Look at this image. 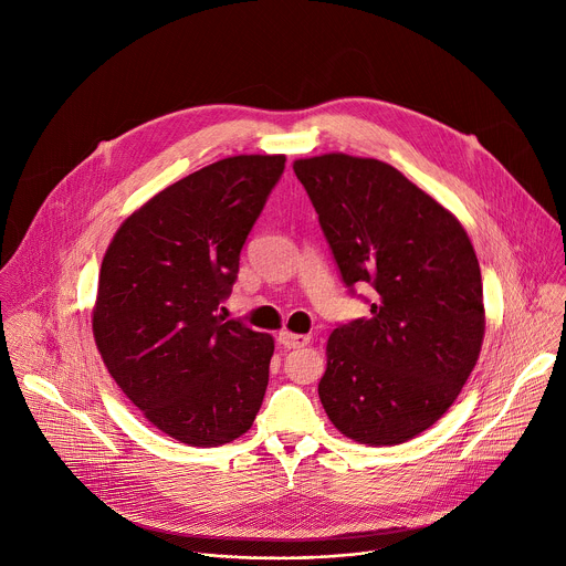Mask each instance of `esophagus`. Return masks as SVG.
I'll return each instance as SVG.
<instances>
[{
  "label": "esophagus",
  "instance_id": "34e87169",
  "mask_svg": "<svg viewBox=\"0 0 566 566\" xmlns=\"http://www.w3.org/2000/svg\"><path fill=\"white\" fill-rule=\"evenodd\" d=\"M280 345L282 347H286V349H297V347H304V345H308V336H300V334H291V332H282L280 334Z\"/></svg>",
  "mask_w": 566,
  "mask_h": 566
}]
</instances>
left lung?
<instances>
[{
  "instance_id": "obj_1",
  "label": "left lung",
  "mask_w": 566,
  "mask_h": 566,
  "mask_svg": "<svg viewBox=\"0 0 566 566\" xmlns=\"http://www.w3.org/2000/svg\"><path fill=\"white\" fill-rule=\"evenodd\" d=\"M347 286L371 284V315L334 329L317 394L329 421L367 446L434 426L476 365L486 311L461 221L376 158L293 160Z\"/></svg>"
}]
</instances>
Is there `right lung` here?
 Wrapping results in <instances>:
<instances>
[{
	"label": "right lung",
	"mask_w": 566,
	"mask_h": 566,
	"mask_svg": "<svg viewBox=\"0 0 566 566\" xmlns=\"http://www.w3.org/2000/svg\"><path fill=\"white\" fill-rule=\"evenodd\" d=\"M284 164L239 154L188 175L134 210L103 258L92 313L103 363L143 417L186 446L230 443L262 408L275 340L219 304Z\"/></svg>",
	"instance_id": "obj_1"
}]
</instances>
